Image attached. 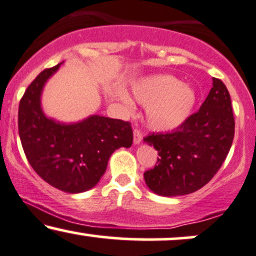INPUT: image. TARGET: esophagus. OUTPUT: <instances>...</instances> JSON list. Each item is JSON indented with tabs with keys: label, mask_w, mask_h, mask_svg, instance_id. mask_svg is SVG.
Returning <instances> with one entry per match:
<instances>
[{
	"label": "esophagus",
	"mask_w": 256,
	"mask_h": 256,
	"mask_svg": "<svg viewBox=\"0 0 256 256\" xmlns=\"http://www.w3.org/2000/svg\"><path fill=\"white\" fill-rule=\"evenodd\" d=\"M133 135H134V145H139L141 141H142V134H141L140 130L135 129Z\"/></svg>",
	"instance_id": "1"
}]
</instances>
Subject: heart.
Masks as SVG:
<instances>
[{
  "instance_id": "obj_1",
  "label": "heart",
  "mask_w": 256,
  "mask_h": 256,
  "mask_svg": "<svg viewBox=\"0 0 256 256\" xmlns=\"http://www.w3.org/2000/svg\"><path fill=\"white\" fill-rule=\"evenodd\" d=\"M132 92L146 106V123L156 132H171L181 127L193 114L198 102L193 87L168 74L145 78L134 84ZM120 99L129 104L124 94H120Z\"/></svg>"
}]
</instances>
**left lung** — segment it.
I'll return each instance as SVG.
<instances>
[{
	"label": "left lung",
	"instance_id": "8db88e82",
	"mask_svg": "<svg viewBox=\"0 0 256 256\" xmlns=\"http://www.w3.org/2000/svg\"><path fill=\"white\" fill-rule=\"evenodd\" d=\"M200 110L172 133L144 139L157 150V165L144 174L147 187L160 196L199 190L220 169L235 134L231 98L223 81L213 78Z\"/></svg>",
	"mask_w": 256,
	"mask_h": 256
}]
</instances>
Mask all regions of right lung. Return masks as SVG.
<instances>
[{
    "instance_id": "add662e5",
    "label": "right lung",
    "mask_w": 256,
    "mask_h": 256,
    "mask_svg": "<svg viewBox=\"0 0 256 256\" xmlns=\"http://www.w3.org/2000/svg\"><path fill=\"white\" fill-rule=\"evenodd\" d=\"M63 62L45 69L27 87L19 104V135L33 170L45 182L69 194L84 193L100 181L110 156L133 144L130 123L100 115L60 122L45 115L42 94Z\"/></svg>"
}]
</instances>
